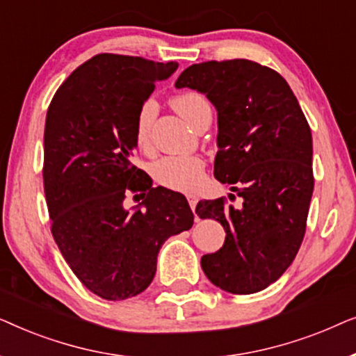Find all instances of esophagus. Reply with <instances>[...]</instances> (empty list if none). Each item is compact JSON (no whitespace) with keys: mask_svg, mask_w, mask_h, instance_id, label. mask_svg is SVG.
Returning <instances> with one entry per match:
<instances>
[{"mask_svg":"<svg viewBox=\"0 0 356 356\" xmlns=\"http://www.w3.org/2000/svg\"><path fill=\"white\" fill-rule=\"evenodd\" d=\"M188 202H189V206H191V209H193V212L196 211V204H197V197L194 196V194H188Z\"/></svg>","mask_w":356,"mask_h":356,"instance_id":"esophagus-1","label":"esophagus"}]
</instances>
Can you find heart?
Listing matches in <instances>:
<instances>
[{"label":"heart","mask_w":356,"mask_h":356,"mask_svg":"<svg viewBox=\"0 0 356 356\" xmlns=\"http://www.w3.org/2000/svg\"><path fill=\"white\" fill-rule=\"evenodd\" d=\"M173 108L181 115L189 124L193 126L197 116L204 110L211 108L207 100L197 92H183L173 97L172 100ZM155 115V104L152 100H147L139 108L138 118H136L134 138L139 147H145L149 144L150 124H152ZM204 162L194 155H172V157L160 159L154 165L152 173L163 186L178 189V191H194L202 181Z\"/></svg>","instance_id":"1"}]
</instances>
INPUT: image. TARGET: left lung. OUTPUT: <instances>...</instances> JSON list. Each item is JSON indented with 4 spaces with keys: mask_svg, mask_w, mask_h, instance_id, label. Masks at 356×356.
I'll return each instance as SVG.
<instances>
[{
    "mask_svg": "<svg viewBox=\"0 0 356 356\" xmlns=\"http://www.w3.org/2000/svg\"><path fill=\"white\" fill-rule=\"evenodd\" d=\"M175 87L216 106L213 177L243 199L240 207L222 197L197 204V216L227 233L220 250L202 256L204 274L228 293L264 290L289 269L305 236L314 188L308 121L284 77L250 60L193 65Z\"/></svg>",
    "mask_w": 356,
    "mask_h": 356,
    "instance_id": "obj_1",
    "label": "left lung"
}]
</instances>
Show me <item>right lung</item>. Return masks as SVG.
Listing matches in <instances>:
<instances>
[{"label":"right lung","instance_id":"add662e5","mask_svg":"<svg viewBox=\"0 0 356 356\" xmlns=\"http://www.w3.org/2000/svg\"><path fill=\"white\" fill-rule=\"evenodd\" d=\"M177 67L102 53L77 67L48 106L43 186L53 238L77 279L104 300L143 293L163 243L193 227L186 197L152 188L131 163L139 108ZM129 191L143 202L126 209Z\"/></svg>","mask_w":356,"mask_h":356}]
</instances>
